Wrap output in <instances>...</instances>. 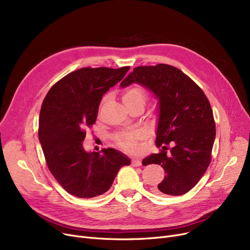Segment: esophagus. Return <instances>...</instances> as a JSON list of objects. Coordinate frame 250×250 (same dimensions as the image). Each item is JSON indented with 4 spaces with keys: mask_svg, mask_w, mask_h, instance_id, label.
Wrapping results in <instances>:
<instances>
[{
    "mask_svg": "<svg viewBox=\"0 0 250 250\" xmlns=\"http://www.w3.org/2000/svg\"><path fill=\"white\" fill-rule=\"evenodd\" d=\"M132 165L135 167H139L142 165V161L140 159H133L132 161Z\"/></svg>",
    "mask_w": 250,
    "mask_h": 250,
    "instance_id": "34e87169",
    "label": "esophagus"
}]
</instances>
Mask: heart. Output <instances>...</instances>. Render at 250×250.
Listing matches in <instances>:
<instances>
[{
    "instance_id": "obj_1",
    "label": "heart",
    "mask_w": 250,
    "mask_h": 250,
    "mask_svg": "<svg viewBox=\"0 0 250 250\" xmlns=\"http://www.w3.org/2000/svg\"><path fill=\"white\" fill-rule=\"evenodd\" d=\"M145 98H146L145 92L138 87L127 89L123 94V101L125 104V106H127V105L135 104V103L143 104ZM140 140H141V136L138 134L127 135V136H123L121 138H118L117 143L123 149L129 152H133L139 148Z\"/></svg>"
}]
</instances>
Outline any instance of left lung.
Segmentation results:
<instances>
[{
    "label": "left lung",
    "instance_id": "obj_1",
    "mask_svg": "<svg viewBox=\"0 0 250 250\" xmlns=\"http://www.w3.org/2000/svg\"><path fill=\"white\" fill-rule=\"evenodd\" d=\"M136 83L147 88L158 100L156 146L172 142L167 154H151L142 164H158L166 175L154 191L181 195L190 190L211 162L216 125L209 102L189 77L172 65L137 67L121 83L125 88Z\"/></svg>",
    "mask_w": 250,
    "mask_h": 250
}]
</instances>
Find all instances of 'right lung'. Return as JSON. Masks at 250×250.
Returning a JSON list of instances; mask_svg holds the SVG:
<instances>
[{
    "mask_svg": "<svg viewBox=\"0 0 250 250\" xmlns=\"http://www.w3.org/2000/svg\"><path fill=\"white\" fill-rule=\"evenodd\" d=\"M129 67L83 68L63 77L46 94L39 115L38 138L49 171L72 195L94 198L106 192L130 159L113 148L87 152L85 129L94 125L102 96Z\"/></svg>",
    "mask_w": 250,
    "mask_h": 250,
    "instance_id": "right-lung-1",
    "label": "right lung"
}]
</instances>
